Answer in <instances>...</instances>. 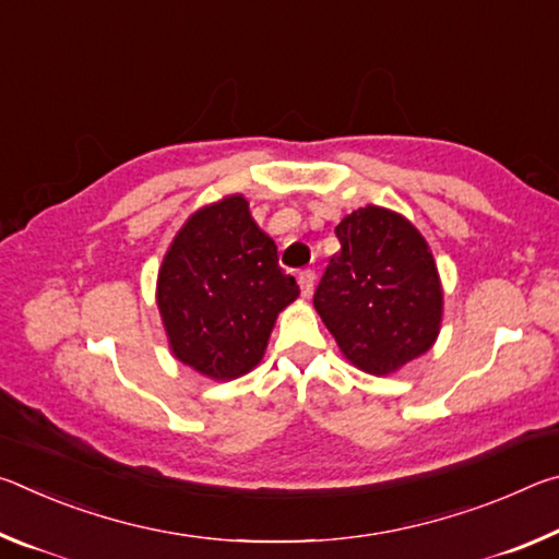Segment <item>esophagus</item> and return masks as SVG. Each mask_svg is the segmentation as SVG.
I'll use <instances>...</instances> for the list:
<instances>
[{"label": "esophagus", "mask_w": 559, "mask_h": 559, "mask_svg": "<svg viewBox=\"0 0 559 559\" xmlns=\"http://www.w3.org/2000/svg\"><path fill=\"white\" fill-rule=\"evenodd\" d=\"M298 286L302 298H310L313 296V288H316V273L313 271H300L298 273Z\"/></svg>", "instance_id": "34e87169"}]
</instances>
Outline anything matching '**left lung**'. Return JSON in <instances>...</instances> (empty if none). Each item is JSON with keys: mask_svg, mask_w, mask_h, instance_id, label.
<instances>
[{"mask_svg": "<svg viewBox=\"0 0 559 559\" xmlns=\"http://www.w3.org/2000/svg\"><path fill=\"white\" fill-rule=\"evenodd\" d=\"M313 306L340 353L374 377L400 372L441 333L443 288L421 231L404 214L367 204L335 226Z\"/></svg>", "mask_w": 559, "mask_h": 559, "instance_id": "obj_1", "label": "left lung"}]
</instances>
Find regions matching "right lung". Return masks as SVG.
Returning <instances> with one entry per match:
<instances>
[{"label": "right lung", "instance_id": "right-lung-1", "mask_svg": "<svg viewBox=\"0 0 559 559\" xmlns=\"http://www.w3.org/2000/svg\"><path fill=\"white\" fill-rule=\"evenodd\" d=\"M300 296L243 194L204 204L182 224L157 271V310L175 359L214 382L249 374L283 308Z\"/></svg>", "mask_w": 559, "mask_h": 559}]
</instances>
